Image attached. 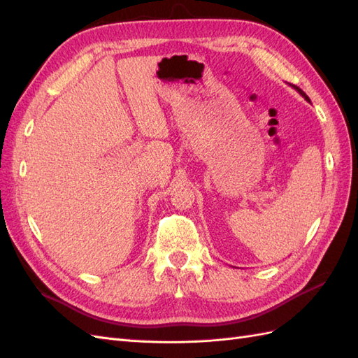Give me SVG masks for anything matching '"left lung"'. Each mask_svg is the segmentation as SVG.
<instances>
[{
    "instance_id": "obj_1",
    "label": "left lung",
    "mask_w": 358,
    "mask_h": 358,
    "mask_svg": "<svg viewBox=\"0 0 358 358\" xmlns=\"http://www.w3.org/2000/svg\"><path fill=\"white\" fill-rule=\"evenodd\" d=\"M292 87H294V89H295V90H296V92H299V94H300V95H301V96H303V98H305V100H306V101H308V103H310V100H309V96H308V95H306V94H305V92H303V90H301V89H300V87H296V86H292Z\"/></svg>"
}]
</instances>
